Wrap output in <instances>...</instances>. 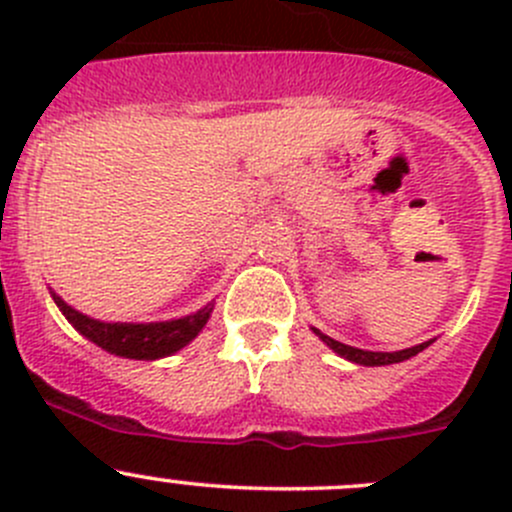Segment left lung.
<instances>
[{"label":"left lung","instance_id":"left-lung-1","mask_svg":"<svg viewBox=\"0 0 512 512\" xmlns=\"http://www.w3.org/2000/svg\"><path fill=\"white\" fill-rule=\"evenodd\" d=\"M312 332L317 334V337L322 339V342L327 344V347L332 349L334 354H339V356H342V359L352 361V364H361V366H386V364H399V361L411 359V356H416L418 352H423V349L431 347V344H433V339H428V342L416 344V347H409V349H399V352H366V349L349 347V344H342V342H337V339L327 337V334L319 332L317 327H312Z\"/></svg>","mask_w":512,"mask_h":512}]
</instances>
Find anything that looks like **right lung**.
I'll return each mask as SVG.
<instances>
[{
	"mask_svg": "<svg viewBox=\"0 0 512 512\" xmlns=\"http://www.w3.org/2000/svg\"><path fill=\"white\" fill-rule=\"evenodd\" d=\"M51 292V289H49ZM51 299L56 302L59 312L69 319L71 327L79 334H84L89 342L101 347L103 352L123 356V359H141V361H156L163 356H170L188 347L203 327L208 324L210 314H213L215 302L205 304L203 309L185 317L168 319V322H101V319L89 317V314L79 312L56 292H51Z\"/></svg>",
	"mask_w": 512,
	"mask_h": 512,
	"instance_id": "add662e5",
	"label": "right lung"
}]
</instances>
